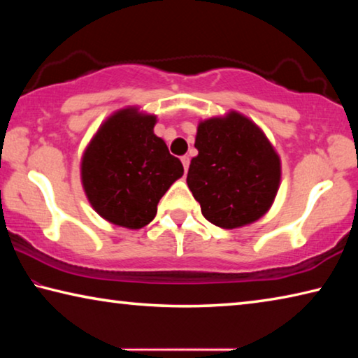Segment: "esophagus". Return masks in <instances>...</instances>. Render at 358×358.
<instances>
[{
  "mask_svg": "<svg viewBox=\"0 0 358 358\" xmlns=\"http://www.w3.org/2000/svg\"><path fill=\"white\" fill-rule=\"evenodd\" d=\"M189 162H191L189 156H181V164L185 167V172H187V169H189Z\"/></svg>",
  "mask_w": 358,
  "mask_h": 358,
  "instance_id": "1",
  "label": "esophagus"
}]
</instances>
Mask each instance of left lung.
Masks as SVG:
<instances>
[{
	"label": "left lung",
	"instance_id": "1",
	"mask_svg": "<svg viewBox=\"0 0 358 358\" xmlns=\"http://www.w3.org/2000/svg\"><path fill=\"white\" fill-rule=\"evenodd\" d=\"M186 183L202 215L222 229L256 222L281 183L280 155L265 132L237 110L199 121Z\"/></svg>",
	"mask_w": 358,
	"mask_h": 358
}]
</instances>
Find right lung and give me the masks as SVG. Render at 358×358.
I'll return each instance as SVG.
<instances>
[{"label": "right lung", "mask_w": 358, "mask_h": 358, "mask_svg": "<svg viewBox=\"0 0 358 358\" xmlns=\"http://www.w3.org/2000/svg\"><path fill=\"white\" fill-rule=\"evenodd\" d=\"M156 121V115L136 106L120 108L99 126L82 155L85 196L115 226H147L161 197L183 177V164L155 134Z\"/></svg>", "instance_id": "1"}]
</instances>
